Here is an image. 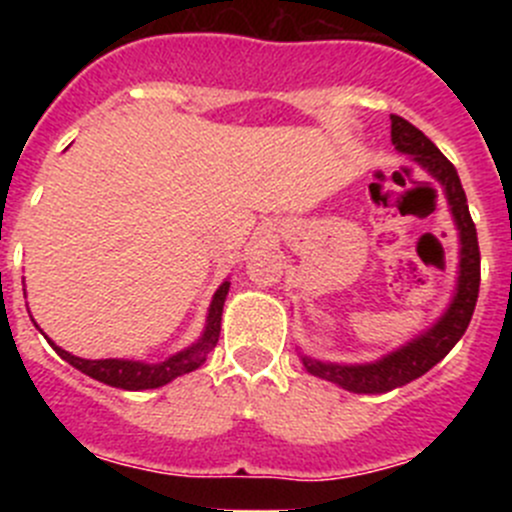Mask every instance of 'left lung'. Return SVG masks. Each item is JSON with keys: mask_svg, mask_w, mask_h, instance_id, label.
Segmentation results:
<instances>
[{"mask_svg": "<svg viewBox=\"0 0 512 512\" xmlns=\"http://www.w3.org/2000/svg\"><path fill=\"white\" fill-rule=\"evenodd\" d=\"M391 141H394L396 151L411 156L426 173H431L441 183L443 193H446L453 223H456L458 237H461L458 287L448 309L431 329H426L416 339H411L409 344L386 354L384 359L374 361V364H332V361H317L312 356H302V364L309 374L332 381V384L354 391V394H386V391L399 389V386L409 384V381L426 374L428 369H433L443 356L456 347L458 339L466 334L478 302V232L471 213H468L466 190H463L456 168L433 146L431 138L423 136L414 123H409L406 118L391 116Z\"/></svg>", "mask_w": 512, "mask_h": 512, "instance_id": "left-lung-1", "label": "left lung"}]
</instances>
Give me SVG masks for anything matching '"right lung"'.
Segmentation results:
<instances>
[{
    "label": "right lung",
    "mask_w": 512,
    "mask_h": 512,
    "mask_svg": "<svg viewBox=\"0 0 512 512\" xmlns=\"http://www.w3.org/2000/svg\"><path fill=\"white\" fill-rule=\"evenodd\" d=\"M227 289L230 282H223L218 292H215L213 302L208 309V324H205V332L193 347L183 349V352L168 356L160 364H146V361H128V359H81L64 352L61 347H56L49 339V344L54 347V352L64 361H69L71 366H76L79 371H84L91 379L101 381V384L116 386V389L126 391H143V389H158L165 386L168 381H173L175 376H183L195 371L198 366L205 364L208 354L213 352V347L218 344L220 337V322H223V304L227 297Z\"/></svg>",
    "instance_id": "add662e5"
}]
</instances>
